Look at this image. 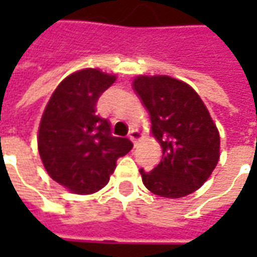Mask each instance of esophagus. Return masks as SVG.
<instances>
[{
  "label": "esophagus",
  "mask_w": 257,
  "mask_h": 257,
  "mask_svg": "<svg viewBox=\"0 0 257 257\" xmlns=\"http://www.w3.org/2000/svg\"><path fill=\"white\" fill-rule=\"evenodd\" d=\"M128 137H130V140H132L134 146H136L139 140H142V139H143V134L140 133L139 130H132V132H130V134H128Z\"/></svg>",
  "instance_id": "1"
}]
</instances>
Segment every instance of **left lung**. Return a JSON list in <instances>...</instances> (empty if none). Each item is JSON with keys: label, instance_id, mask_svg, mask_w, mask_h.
<instances>
[{"label": "left lung", "instance_id": "1", "mask_svg": "<svg viewBox=\"0 0 257 257\" xmlns=\"http://www.w3.org/2000/svg\"><path fill=\"white\" fill-rule=\"evenodd\" d=\"M133 87L163 149L152 172L140 169L144 186L170 199L196 192L219 162L220 137L209 110L190 85L167 75H139Z\"/></svg>", "mask_w": 257, "mask_h": 257}]
</instances>
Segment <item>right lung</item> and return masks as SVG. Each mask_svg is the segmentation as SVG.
<instances>
[{
	"label": "right lung",
	"instance_id": "obj_1",
	"mask_svg": "<svg viewBox=\"0 0 257 257\" xmlns=\"http://www.w3.org/2000/svg\"><path fill=\"white\" fill-rule=\"evenodd\" d=\"M115 75L95 68L73 73L58 84L38 128V152L50 177L77 194H91L110 180L118 157L133 147L111 136L107 118L97 114L100 95Z\"/></svg>",
	"mask_w": 257,
	"mask_h": 257
}]
</instances>
